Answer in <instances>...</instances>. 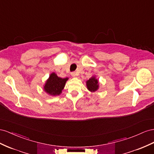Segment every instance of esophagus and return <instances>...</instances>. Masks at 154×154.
I'll return each instance as SVG.
<instances>
[{
	"label": "esophagus",
	"instance_id": "obj_1",
	"mask_svg": "<svg viewBox=\"0 0 154 154\" xmlns=\"http://www.w3.org/2000/svg\"><path fill=\"white\" fill-rule=\"evenodd\" d=\"M71 75L73 77H75L76 76V73H75V72H72L71 73Z\"/></svg>",
	"mask_w": 154,
	"mask_h": 154
}]
</instances>
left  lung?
Wrapping results in <instances>:
<instances>
[{"mask_svg": "<svg viewBox=\"0 0 154 154\" xmlns=\"http://www.w3.org/2000/svg\"><path fill=\"white\" fill-rule=\"evenodd\" d=\"M86 88L90 92H95L97 91L99 88V79H97L96 77L92 76L89 80L86 82Z\"/></svg>", "mask_w": 154, "mask_h": 154, "instance_id": "obj_1", "label": "left lung"}]
</instances>
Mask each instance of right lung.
Wrapping results in <instances>:
<instances>
[{"label":"right lung","mask_w":154,"mask_h":154,"mask_svg":"<svg viewBox=\"0 0 154 154\" xmlns=\"http://www.w3.org/2000/svg\"><path fill=\"white\" fill-rule=\"evenodd\" d=\"M68 78H60L55 73H51L43 86L44 91L51 96L59 95L62 93Z\"/></svg>","instance_id":"1"}]
</instances>
